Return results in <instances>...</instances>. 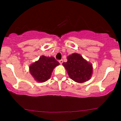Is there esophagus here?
<instances>
[{
    "instance_id": "esophagus-1",
    "label": "esophagus",
    "mask_w": 121,
    "mask_h": 121,
    "mask_svg": "<svg viewBox=\"0 0 121 121\" xmlns=\"http://www.w3.org/2000/svg\"><path fill=\"white\" fill-rule=\"evenodd\" d=\"M59 62L60 64H62L63 63V59H60V60H59Z\"/></svg>"
}]
</instances>
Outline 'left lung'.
I'll list each match as a JSON object with an SVG mask.
<instances>
[{
  "mask_svg": "<svg viewBox=\"0 0 121 121\" xmlns=\"http://www.w3.org/2000/svg\"><path fill=\"white\" fill-rule=\"evenodd\" d=\"M67 62L63 63L72 80L79 83L86 82L92 75V67L79 54L73 53L67 57Z\"/></svg>",
  "mask_w": 121,
  "mask_h": 121,
  "instance_id": "left-lung-1",
  "label": "left lung"
}]
</instances>
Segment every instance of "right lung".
<instances>
[{"label":"right lung","instance_id":"right-lung-1","mask_svg":"<svg viewBox=\"0 0 121 121\" xmlns=\"http://www.w3.org/2000/svg\"><path fill=\"white\" fill-rule=\"evenodd\" d=\"M59 64L54 58L43 56L30 66V72L35 80L44 82L49 79L53 69Z\"/></svg>","mask_w":121,"mask_h":121}]
</instances>
